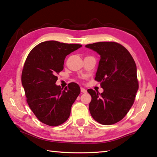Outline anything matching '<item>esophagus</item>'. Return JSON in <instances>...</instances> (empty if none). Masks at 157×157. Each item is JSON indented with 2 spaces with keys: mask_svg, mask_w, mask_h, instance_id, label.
I'll return each mask as SVG.
<instances>
[{
  "mask_svg": "<svg viewBox=\"0 0 157 157\" xmlns=\"http://www.w3.org/2000/svg\"><path fill=\"white\" fill-rule=\"evenodd\" d=\"M80 90H81V92L82 93H86V90L84 88H82V87H81Z\"/></svg>",
  "mask_w": 157,
  "mask_h": 157,
  "instance_id": "1",
  "label": "esophagus"
}]
</instances>
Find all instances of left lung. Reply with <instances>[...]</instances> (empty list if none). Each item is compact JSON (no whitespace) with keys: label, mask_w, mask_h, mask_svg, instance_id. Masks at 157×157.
<instances>
[{"label":"left lung","mask_w":157,"mask_h":157,"mask_svg":"<svg viewBox=\"0 0 157 157\" xmlns=\"http://www.w3.org/2000/svg\"><path fill=\"white\" fill-rule=\"evenodd\" d=\"M85 47L100 56L95 79L103 92L87 90L89 111L95 121L109 125L121 121L134 104L139 89L136 63L125 48L116 42H98Z\"/></svg>","instance_id":"obj_1"}]
</instances>
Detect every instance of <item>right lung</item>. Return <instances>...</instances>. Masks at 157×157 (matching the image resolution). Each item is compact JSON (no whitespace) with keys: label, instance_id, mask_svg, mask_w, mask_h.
I'll list each match as a JSON object with an SVG mask.
<instances>
[{"label":"right lung","instance_id":"obj_1","mask_svg":"<svg viewBox=\"0 0 157 157\" xmlns=\"http://www.w3.org/2000/svg\"><path fill=\"white\" fill-rule=\"evenodd\" d=\"M82 46L44 41L34 47L25 60L21 82L27 102L36 118L47 125L58 126L67 121L71 107L80 94V88L75 82L64 89L55 83L66 57Z\"/></svg>","mask_w":157,"mask_h":157}]
</instances>
